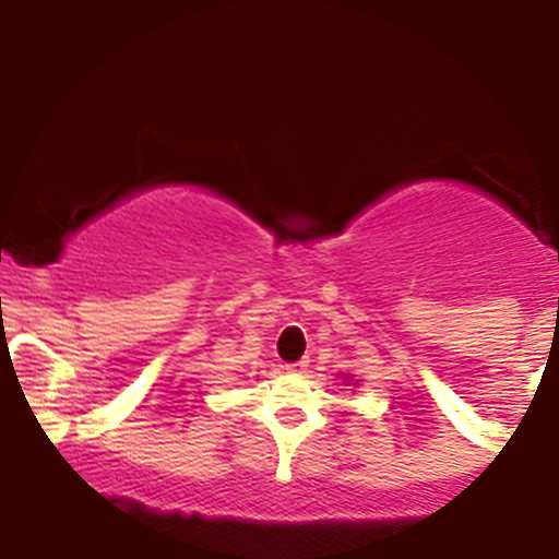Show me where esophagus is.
Instances as JSON below:
<instances>
[{
  "instance_id": "obj_1",
  "label": "esophagus",
  "mask_w": 559,
  "mask_h": 559,
  "mask_svg": "<svg viewBox=\"0 0 559 559\" xmlns=\"http://www.w3.org/2000/svg\"><path fill=\"white\" fill-rule=\"evenodd\" d=\"M307 368H310V360H307V357H301L299 362H292V365H286V370H288V373H294V376H297V373H305Z\"/></svg>"
}]
</instances>
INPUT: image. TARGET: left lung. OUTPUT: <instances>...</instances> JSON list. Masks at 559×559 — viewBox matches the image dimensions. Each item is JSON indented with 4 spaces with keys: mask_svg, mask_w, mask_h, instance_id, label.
Masks as SVG:
<instances>
[{
    "mask_svg": "<svg viewBox=\"0 0 559 559\" xmlns=\"http://www.w3.org/2000/svg\"><path fill=\"white\" fill-rule=\"evenodd\" d=\"M346 381H349V376H346ZM352 386H357V381H355V383H352Z\"/></svg>",
    "mask_w": 559,
    "mask_h": 559,
    "instance_id": "obj_1",
    "label": "left lung"
}]
</instances>
